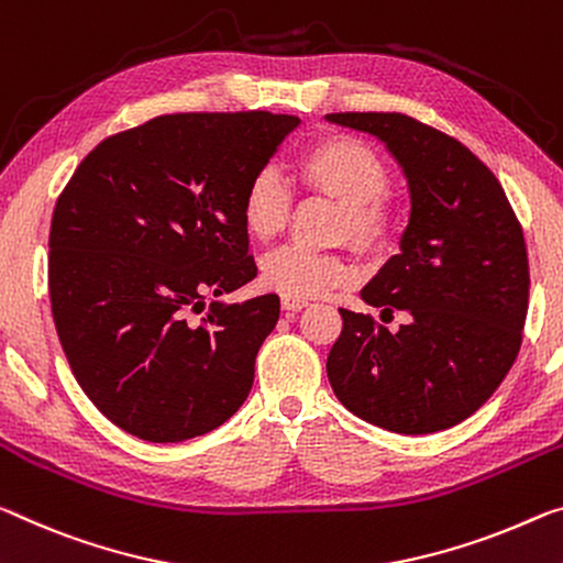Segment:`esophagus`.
Wrapping results in <instances>:
<instances>
[{
    "mask_svg": "<svg viewBox=\"0 0 563 563\" xmlns=\"http://www.w3.org/2000/svg\"><path fill=\"white\" fill-rule=\"evenodd\" d=\"M308 308V300H300V298H283V310H290V313H296V310Z\"/></svg>",
    "mask_w": 563,
    "mask_h": 563,
    "instance_id": "1",
    "label": "esophagus"
}]
</instances>
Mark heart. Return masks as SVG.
Masks as SVG:
<instances>
[{
	"label": "heart",
	"instance_id": "obj_1",
	"mask_svg": "<svg viewBox=\"0 0 563 563\" xmlns=\"http://www.w3.org/2000/svg\"><path fill=\"white\" fill-rule=\"evenodd\" d=\"M298 180L308 190L341 205L338 238H351L363 250H383L396 228V212L383 198L388 167L383 157L351 135H328L313 142L298 159ZM290 212V192L271 167L257 169L245 185L240 218L245 233L271 243L283 233ZM355 280V265L345 255L280 247L261 261V283L283 298H316L335 285Z\"/></svg>",
	"mask_w": 563,
	"mask_h": 563
}]
</instances>
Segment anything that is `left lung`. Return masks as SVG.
<instances>
[{
    "label": "left lung",
    "instance_id": "8db88e82",
    "mask_svg": "<svg viewBox=\"0 0 563 563\" xmlns=\"http://www.w3.org/2000/svg\"><path fill=\"white\" fill-rule=\"evenodd\" d=\"M328 122L380 140L410 195L400 253L361 298L406 310L390 333L341 308L325 371L363 421L406 435L445 431L494 396L519 355L529 310V257L504 187L443 132L398 112H335Z\"/></svg>",
    "mask_w": 563,
    "mask_h": 563
}]
</instances>
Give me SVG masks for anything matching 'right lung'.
<instances>
[{"label": "right lung", "instance_id": "add662e5", "mask_svg": "<svg viewBox=\"0 0 563 563\" xmlns=\"http://www.w3.org/2000/svg\"><path fill=\"white\" fill-rule=\"evenodd\" d=\"M296 114H163L102 140L59 195L49 298L69 368L122 431L195 439L245 404L280 298H208L257 275L240 218L245 185Z\"/></svg>", "mask_w": 563, "mask_h": 563}]
</instances>
